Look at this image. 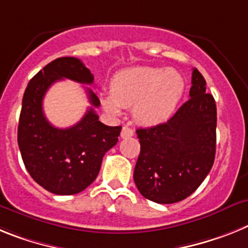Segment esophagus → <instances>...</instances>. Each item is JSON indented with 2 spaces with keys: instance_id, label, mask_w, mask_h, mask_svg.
<instances>
[{
  "instance_id": "34e87169",
  "label": "esophagus",
  "mask_w": 248,
  "mask_h": 248,
  "mask_svg": "<svg viewBox=\"0 0 248 248\" xmlns=\"http://www.w3.org/2000/svg\"><path fill=\"white\" fill-rule=\"evenodd\" d=\"M133 130L130 128L128 126H124L122 127V131H121V139H128V137L133 136Z\"/></svg>"
}]
</instances>
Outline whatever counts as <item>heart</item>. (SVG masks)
Wrapping results in <instances>:
<instances>
[{
    "label": "heart",
    "mask_w": 248,
    "mask_h": 248,
    "mask_svg": "<svg viewBox=\"0 0 248 248\" xmlns=\"http://www.w3.org/2000/svg\"><path fill=\"white\" fill-rule=\"evenodd\" d=\"M185 92V79L171 68L132 67L118 72L111 82V94L101 97L103 108L118 113L132 107L133 117L143 124L167 121Z\"/></svg>",
    "instance_id": "heart-1"
}]
</instances>
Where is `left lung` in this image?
I'll return each instance as SVG.
<instances>
[{
  "instance_id": "left-lung-1",
  "label": "left lung",
  "mask_w": 248,
  "mask_h": 248,
  "mask_svg": "<svg viewBox=\"0 0 248 248\" xmlns=\"http://www.w3.org/2000/svg\"><path fill=\"white\" fill-rule=\"evenodd\" d=\"M217 109L206 81L192 71L189 100L165 124L136 131L141 145L133 180L145 199L175 203L192 195L212 169Z\"/></svg>"
}]
</instances>
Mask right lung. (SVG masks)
Segmentation results:
<instances>
[{
  "mask_svg": "<svg viewBox=\"0 0 248 248\" xmlns=\"http://www.w3.org/2000/svg\"><path fill=\"white\" fill-rule=\"evenodd\" d=\"M68 78L92 85L93 75L76 57H60L36 73L22 98L17 141L23 163L40 186L55 195H76L96 180L102 158L117 143L121 126L98 121L93 107L100 100L92 90V107L82 120L68 128H57L45 117L42 101L52 83Z\"/></svg>",
  "mask_w": 248,
  "mask_h": 248,
  "instance_id": "right-lung-1",
  "label": "right lung"
}]
</instances>
